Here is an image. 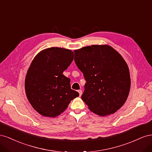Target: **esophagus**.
Listing matches in <instances>:
<instances>
[{
    "mask_svg": "<svg viewBox=\"0 0 152 152\" xmlns=\"http://www.w3.org/2000/svg\"><path fill=\"white\" fill-rule=\"evenodd\" d=\"M78 92H79V93L80 96H81V95H82V91L80 89V90H78Z\"/></svg>",
    "mask_w": 152,
    "mask_h": 152,
    "instance_id": "esophagus-1",
    "label": "esophagus"
}]
</instances>
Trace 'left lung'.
I'll use <instances>...</instances> for the list:
<instances>
[{"instance_id": "1", "label": "left lung", "mask_w": 152, "mask_h": 152, "mask_svg": "<svg viewBox=\"0 0 152 152\" xmlns=\"http://www.w3.org/2000/svg\"><path fill=\"white\" fill-rule=\"evenodd\" d=\"M74 60L86 83L82 99L100 116L122 107L129 93L131 78L121 55L107 45H93L74 50Z\"/></svg>"}]
</instances>
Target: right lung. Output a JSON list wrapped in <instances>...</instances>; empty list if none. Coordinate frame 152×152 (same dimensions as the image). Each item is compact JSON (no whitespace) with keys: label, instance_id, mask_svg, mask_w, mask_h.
I'll use <instances>...</instances> for the list:
<instances>
[{"label":"right lung","instance_id":"1","mask_svg":"<svg viewBox=\"0 0 152 152\" xmlns=\"http://www.w3.org/2000/svg\"><path fill=\"white\" fill-rule=\"evenodd\" d=\"M73 56L71 50L50 48L40 52L32 61L25 78L26 94L32 107L42 116L59 115L79 96L71 89L70 79L63 74Z\"/></svg>","mask_w":152,"mask_h":152}]
</instances>
